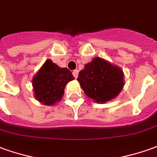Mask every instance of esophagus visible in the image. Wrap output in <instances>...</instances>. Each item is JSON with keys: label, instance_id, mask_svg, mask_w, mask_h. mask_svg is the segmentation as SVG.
<instances>
[{"label": "esophagus", "instance_id": "obj_1", "mask_svg": "<svg viewBox=\"0 0 157 157\" xmlns=\"http://www.w3.org/2000/svg\"><path fill=\"white\" fill-rule=\"evenodd\" d=\"M72 74H73L74 78H78V70H77V69L73 70V72H72Z\"/></svg>", "mask_w": 157, "mask_h": 157}]
</instances>
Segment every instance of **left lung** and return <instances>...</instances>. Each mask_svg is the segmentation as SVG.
<instances>
[{
	"label": "left lung",
	"mask_w": 157,
	"mask_h": 157,
	"mask_svg": "<svg viewBox=\"0 0 157 157\" xmlns=\"http://www.w3.org/2000/svg\"><path fill=\"white\" fill-rule=\"evenodd\" d=\"M123 78L121 68L97 57L79 72L78 81L88 97L103 103L121 91L124 86Z\"/></svg>",
	"instance_id": "left-lung-1"
}]
</instances>
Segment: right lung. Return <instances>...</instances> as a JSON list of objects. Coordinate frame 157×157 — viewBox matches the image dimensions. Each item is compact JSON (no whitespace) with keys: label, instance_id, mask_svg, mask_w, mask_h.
<instances>
[{"label":"right lung","instance_id":"right-lung-1","mask_svg":"<svg viewBox=\"0 0 157 157\" xmlns=\"http://www.w3.org/2000/svg\"><path fill=\"white\" fill-rule=\"evenodd\" d=\"M74 79L67 68H60L51 60L45 61L32 80L36 100L45 105H53L60 101L66 85Z\"/></svg>","mask_w":157,"mask_h":157}]
</instances>
